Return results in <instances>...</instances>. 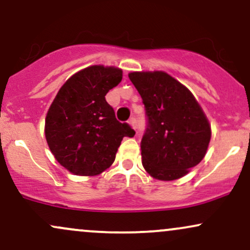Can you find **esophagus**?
I'll list each match as a JSON object with an SVG mask.
<instances>
[{
  "label": "esophagus",
  "instance_id": "esophagus-1",
  "mask_svg": "<svg viewBox=\"0 0 250 250\" xmlns=\"http://www.w3.org/2000/svg\"><path fill=\"white\" fill-rule=\"evenodd\" d=\"M129 123H130V125H131V127H133L134 129H136V128H137V122H136V117H135V116H133V117H130V119H129Z\"/></svg>",
  "mask_w": 250,
  "mask_h": 250
}]
</instances>
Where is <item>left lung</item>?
<instances>
[{
    "label": "left lung",
    "mask_w": 250,
    "mask_h": 250,
    "mask_svg": "<svg viewBox=\"0 0 250 250\" xmlns=\"http://www.w3.org/2000/svg\"><path fill=\"white\" fill-rule=\"evenodd\" d=\"M146 108L142 164L150 176L174 180L204 158L211 127L192 93L165 72L129 74Z\"/></svg>",
    "instance_id": "1"
}]
</instances>
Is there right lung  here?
<instances>
[{
	"instance_id": "1",
	"label": "right lung",
	"mask_w": 250,
	"mask_h": 250,
	"mask_svg": "<svg viewBox=\"0 0 250 250\" xmlns=\"http://www.w3.org/2000/svg\"><path fill=\"white\" fill-rule=\"evenodd\" d=\"M121 80L120 68L91 66L72 76L56 95L45 119V137L70 172L101 173L115 161L122 138L135 135L128 123L117 121L104 98Z\"/></svg>"
}]
</instances>
